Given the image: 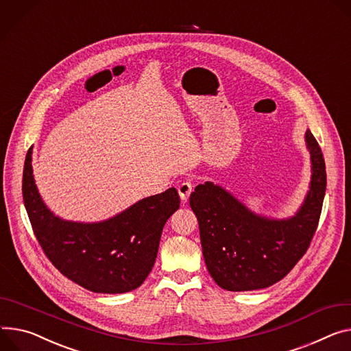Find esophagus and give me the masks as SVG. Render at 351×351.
<instances>
[{
  "mask_svg": "<svg viewBox=\"0 0 351 351\" xmlns=\"http://www.w3.org/2000/svg\"><path fill=\"white\" fill-rule=\"evenodd\" d=\"M193 193V184L190 180H185V181H181L178 184V194H180V198L182 202H186L188 198H190Z\"/></svg>",
  "mask_w": 351,
  "mask_h": 351,
  "instance_id": "1",
  "label": "esophagus"
}]
</instances>
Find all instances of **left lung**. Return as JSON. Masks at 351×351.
<instances>
[{
    "label": "left lung",
    "instance_id": "1",
    "mask_svg": "<svg viewBox=\"0 0 351 351\" xmlns=\"http://www.w3.org/2000/svg\"><path fill=\"white\" fill-rule=\"evenodd\" d=\"M312 177L301 208L291 218L271 219L252 212L221 185L195 186L190 205L199 223L202 254L210 277L228 291H253L282 280L306 253L326 191V166L308 129Z\"/></svg>",
    "mask_w": 351,
    "mask_h": 351
}]
</instances>
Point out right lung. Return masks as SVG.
<instances>
[{"mask_svg":"<svg viewBox=\"0 0 351 351\" xmlns=\"http://www.w3.org/2000/svg\"><path fill=\"white\" fill-rule=\"evenodd\" d=\"M23 204L34 233L59 271L98 293H123L143 284L154 265L161 232L180 208L176 188L133 204L102 222L64 221L42 201L32 174V147L22 178Z\"/></svg>","mask_w":351,"mask_h":351,"instance_id":"add662e5","label":"right lung"}]
</instances>
